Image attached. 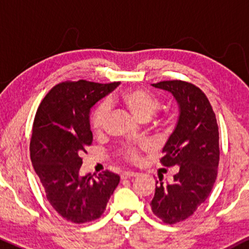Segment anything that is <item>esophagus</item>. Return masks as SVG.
Here are the masks:
<instances>
[{
    "mask_svg": "<svg viewBox=\"0 0 249 249\" xmlns=\"http://www.w3.org/2000/svg\"><path fill=\"white\" fill-rule=\"evenodd\" d=\"M138 176V173L133 172V171H126V172H123L121 174L122 179H131V178H136Z\"/></svg>",
    "mask_w": 249,
    "mask_h": 249,
    "instance_id": "esophagus-1",
    "label": "esophagus"
}]
</instances>
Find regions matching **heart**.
Segmentation results:
<instances>
[{
  "label": "heart",
  "mask_w": 249,
  "mask_h": 249,
  "mask_svg": "<svg viewBox=\"0 0 249 249\" xmlns=\"http://www.w3.org/2000/svg\"><path fill=\"white\" fill-rule=\"evenodd\" d=\"M108 104L111 105H121L130 111L132 115L136 117L138 121L147 122L152 117L156 111L160 107V99L158 96L150 91L141 88H132L123 91L119 95L111 97L108 99ZM108 118V105L107 103H99L97 107L93 108L90 116V126L92 132L101 136L104 133L107 128V123ZM168 119L166 117L161 116L154 121V126L165 130L168 127ZM147 148L146 145H123L117 150V154L127 162L141 161L142 152Z\"/></svg>",
  "instance_id": "heart-1"
}]
</instances>
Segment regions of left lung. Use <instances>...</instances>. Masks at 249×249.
Masks as SVG:
<instances>
[{
	"mask_svg": "<svg viewBox=\"0 0 249 249\" xmlns=\"http://www.w3.org/2000/svg\"><path fill=\"white\" fill-rule=\"evenodd\" d=\"M170 91L179 103L176 130L162 148L164 166L178 168L173 181L156 180L151 208L165 224L184 221L206 201L218 176L219 127L210 101L198 87L173 79L152 84Z\"/></svg>",
	"mask_w": 249,
	"mask_h": 249,
	"instance_id": "8db88e82",
	"label": "left lung"
}]
</instances>
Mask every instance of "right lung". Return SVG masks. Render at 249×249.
Instances as JSON below:
<instances>
[{
    "mask_svg": "<svg viewBox=\"0 0 249 249\" xmlns=\"http://www.w3.org/2000/svg\"><path fill=\"white\" fill-rule=\"evenodd\" d=\"M118 84L85 79L58 83L37 108L30 139L31 162L49 204L73 224L101 218L119 184L118 174L108 170L95 178L79 176L82 153L92 144L90 108Z\"/></svg>",
    "mask_w": 249,
    "mask_h": 249,
    "instance_id": "obj_1",
    "label": "right lung"
}]
</instances>
